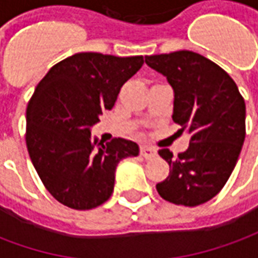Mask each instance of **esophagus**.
Here are the masks:
<instances>
[{"label": "esophagus", "instance_id": "1", "mask_svg": "<svg viewBox=\"0 0 258 258\" xmlns=\"http://www.w3.org/2000/svg\"><path fill=\"white\" fill-rule=\"evenodd\" d=\"M157 155V151L155 148H152V146H146L142 145L141 146V156L145 157V159H152V157H155Z\"/></svg>", "mask_w": 258, "mask_h": 258}]
</instances>
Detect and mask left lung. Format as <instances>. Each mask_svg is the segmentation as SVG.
Instances as JSON below:
<instances>
[{
  "label": "left lung",
  "mask_w": 258,
  "mask_h": 258,
  "mask_svg": "<svg viewBox=\"0 0 258 258\" xmlns=\"http://www.w3.org/2000/svg\"><path fill=\"white\" fill-rule=\"evenodd\" d=\"M174 91L173 120L190 134L178 156L160 149L170 174L156 189L174 205L194 207L213 199L236 166L246 135V105L229 74L192 51L145 56Z\"/></svg>",
  "instance_id": "obj_1"
}]
</instances>
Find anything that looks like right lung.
<instances>
[{"label":"right lung","mask_w":258,"mask_h":258,"mask_svg":"<svg viewBox=\"0 0 258 258\" xmlns=\"http://www.w3.org/2000/svg\"><path fill=\"white\" fill-rule=\"evenodd\" d=\"M144 64L142 56L118 58L80 52L49 69L26 110V145L48 192L74 210L105 203L120 160L138 156L133 141L102 144L91 135L103 110L114 106L120 88Z\"/></svg>","instance_id":"1"}]
</instances>
